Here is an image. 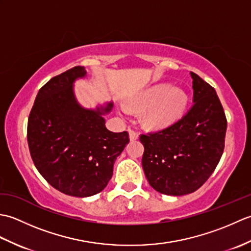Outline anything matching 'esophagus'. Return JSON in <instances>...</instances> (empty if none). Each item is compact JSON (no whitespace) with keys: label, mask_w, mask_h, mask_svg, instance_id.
<instances>
[{"label":"esophagus","mask_w":251,"mask_h":251,"mask_svg":"<svg viewBox=\"0 0 251 251\" xmlns=\"http://www.w3.org/2000/svg\"><path fill=\"white\" fill-rule=\"evenodd\" d=\"M128 132H129V139L130 141H136L139 136H138L137 132L135 130H132L131 128H128Z\"/></svg>","instance_id":"1"}]
</instances>
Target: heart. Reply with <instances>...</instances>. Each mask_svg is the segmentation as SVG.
<instances>
[{"label": "heart", "mask_w": 251, "mask_h": 251, "mask_svg": "<svg viewBox=\"0 0 251 251\" xmlns=\"http://www.w3.org/2000/svg\"><path fill=\"white\" fill-rule=\"evenodd\" d=\"M188 103L189 96L184 89L164 83L148 87L128 99L129 109L146 110L141 121L150 129H164L174 125L183 116ZM119 112L127 114L123 105L119 106Z\"/></svg>", "instance_id": "obj_1"}]
</instances>
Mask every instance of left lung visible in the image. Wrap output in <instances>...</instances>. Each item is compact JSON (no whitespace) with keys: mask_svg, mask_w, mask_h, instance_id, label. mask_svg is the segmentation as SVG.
<instances>
[{"mask_svg":"<svg viewBox=\"0 0 251 251\" xmlns=\"http://www.w3.org/2000/svg\"><path fill=\"white\" fill-rule=\"evenodd\" d=\"M193 105L168 128L141 135L142 168L149 183L162 194L181 196L204 184L225 149L226 119L214 87L190 72Z\"/></svg>","mask_w":251,"mask_h":251,"instance_id":"1","label":"left lung"}]
</instances>
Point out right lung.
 Returning <instances> with one entry per match:
<instances>
[{"label": "right lung", "mask_w": 251, "mask_h": 251, "mask_svg": "<svg viewBox=\"0 0 251 251\" xmlns=\"http://www.w3.org/2000/svg\"><path fill=\"white\" fill-rule=\"evenodd\" d=\"M87 76L74 67L50 79L36 95L28 121V145L36 169L51 186L67 195L88 197L102 191L113 175L117 156L129 142L128 132L105 127L108 101L85 108L74 83Z\"/></svg>", "instance_id": "1"}]
</instances>
